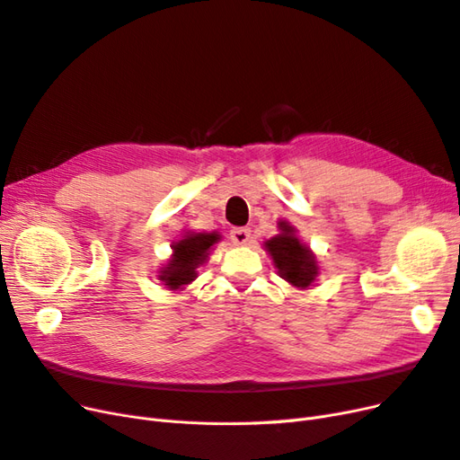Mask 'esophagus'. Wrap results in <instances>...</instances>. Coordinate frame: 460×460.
I'll list each match as a JSON object with an SVG mask.
<instances>
[{"label":"esophagus","mask_w":460,"mask_h":460,"mask_svg":"<svg viewBox=\"0 0 460 460\" xmlns=\"http://www.w3.org/2000/svg\"><path fill=\"white\" fill-rule=\"evenodd\" d=\"M249 238H252V230H249V228H234L230 232V240L235 245H245L249 242Z\"/></svg>","instance_id":"34e87169"}]
</instances>
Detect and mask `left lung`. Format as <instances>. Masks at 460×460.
Segmentation results:
<instances>
[{
	"instance_id": "obj_1",
	"label": "left lung",
	"mask_w": 460,
	"mask_h": 460,
	"mask_svg": "<svg viewBox=\"0 0 460 460\" xmlns=\"http://www.w3.org/2000/svg\"><path fill=\"white\" fill-rule=\"evenodd\" d=\"M278 228H280V234L264 242V249L272 257L274 267L284 280L299 289H307L318 276L316 257L307 245L301 243L296 235V228L289 222H278Z\"/></svg>"
}]
</instances>
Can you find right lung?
Here are the masks:
<instances>
[{
    "label": "right lung",
    "instance_id": "add662e5",
    "mask_svg": "<svg viewBox=\"0 0 460 460\" xmlns=\"http://www.w3.org/2000/svg\"><path fill=\"white\" fill-rule=\"evenodd\" d=\"M220 240L217 232H188L172 243V257L159 270V280L172 291L184 289L198 278V267L207 261L211 247Z\"/></svg>",
    "mask_w": 460,
    "mask_h": 460
}]
</instances>
